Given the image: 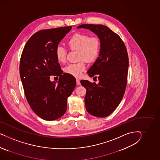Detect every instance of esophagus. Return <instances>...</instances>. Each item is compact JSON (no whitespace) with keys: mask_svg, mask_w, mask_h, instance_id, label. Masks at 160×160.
I'll return each instance as SVG.
<instances>
[{"mask_svg":"<svg viewBox=\"0 0 160 160\" xmlns=\"http://www.w3.org/2000/svg\"><path fill=\"white\" fill-rule=\"evenodd\" d=\"M76 83L78 85H80V82L78 78H76Z\"/></svg>","mask_w":160,"mask_h":160,"instance_id":"esophagus-1","label":"esophagus"}]
</instances>
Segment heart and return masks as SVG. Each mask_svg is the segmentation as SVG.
<instances>
[{"instance_id": "obj_1", "label": "heart", "mask_w": 160, "mask_h": 160, "mask_svg": "<svg viewBox=\"0 0 160 160\" xmlns=\"http://www.w3.org/2000/svg\"><path fill=\"white\" fill-rule=\"evenodd\" d=\"M68 46L71 50H78V59L80 62L69 64L64 68V72L74 77H79L86 69L84 61L93 63L98 58L102 42L97 36H90L82 33H75L68 39ZM56 57L59 63H64L66 60L67 50L58 45L55 51Z\"/></svg>"}]
</instances>
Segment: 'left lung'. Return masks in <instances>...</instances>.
<instances>
[{"mask_svg":"<svg viewBox=\"0 0 160 160\" xmlns=\"http://www.w3.org/2000/svg\"><path fill=\"white\" fill-rule=\"evenodd\" d=\"M78 28L90 29L98 35L102 42L100 56L87 73L98 78L96 84L82 80L86 89L84 98L87 112L93 116L106 117L120 103L126 91L128 69V56L120 37L106 26L84 24Z\"/></svg>","mask_w":160,"mask_h":160,"instance_id":"obj_1","label":"left lung"}]
</instances>
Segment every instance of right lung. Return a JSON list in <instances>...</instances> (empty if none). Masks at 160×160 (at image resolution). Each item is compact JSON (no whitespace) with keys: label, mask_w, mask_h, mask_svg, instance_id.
Instances as JSON below:
<instances>
[{"label":"right lung","mask_w":160,"mask_h":160,"mask_svg":"<svg viewBox=\"0 0 160 160\" xmlns=\"http://www.w3.org/2000/svg\"><path fill=\"white\" fill-rule=\"evenodd\" d=\"M72 26L41 30L24 46L19 71L24 94L32 110L40 118L52 121L66 112L67 100L76 85L75 78L63 73L56 57V47ZM59 78L52 82V76Z\"/></svg>","instance_id":"right-lung-1"}]
</instances>
